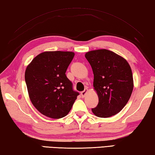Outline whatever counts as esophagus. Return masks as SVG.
<instances>
[{
  "mask_svg": "<svg viewBox=\"0 0 155 155\" xmlns=\"http://www.w3.org/2000/svg\"><path fill=\"white\" fill-rule=\"evenodd\" d=\"M87 92H88V89H85L84 90V91L81 92V94H81V96H82V97H84L86 95H87Z\"/></svg>",
  "mask_w": 155,
  "mask_h": 155,
  "instance_id": "1",
  "label": "esophagus"
}]
</instances>
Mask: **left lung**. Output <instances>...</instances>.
Wrapping results in <instances>:
<instances>
[{
	"mask_svg": "<svg viewBox=\"0 0 155 155\" xmlns=\"http://www.w3.org/2000/svg\"><path fill=\"white\" fill-rule=\"evenodd\" d=\"M85 58L92 68L94 87L99 99L92 112L100 118L116 115L127 103L133 91L130 64L121 56L106 49L87 52Z\"/></svg>",
	"mask_w": 155,
	"mask_h": 155,
	"instance_id": "obj_1",
	"label": "left lung"
}]
</instances>
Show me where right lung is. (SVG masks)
I'll return each mask as SVG.
<instances>
[{
	"label": "right lung",
	"mask_w": 155,
	"mask_h": 155,
	"mask_svg": "<svg viewBox=\"0 0 155 155\" xmlns=\"http://www.w3.org/2000/svg\"><path fill=\"white\" fill-rule=\"evenodd\" d=\"M75 53L47 51L40 53L27 66L25 80L31 102L43 115L52 118L66 116L79 93L66 75Z\"/></svg>",
	"instance_id": "right-lung-1"
}]
</instances>
